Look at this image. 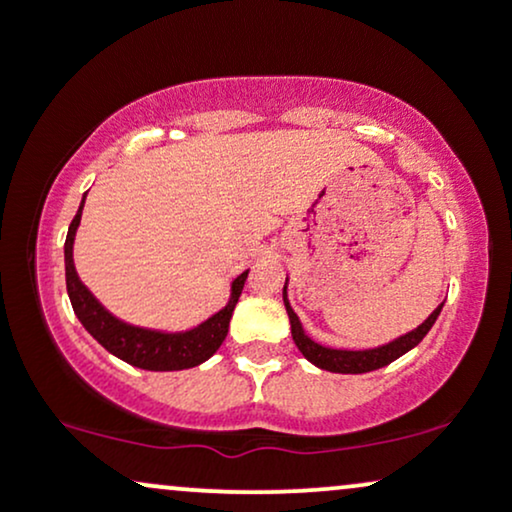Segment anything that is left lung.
Returning a JSON list of instances; mask_svg holds the SVG:
<instances>
[{
	"instance_id": "8db88e82",
	"label": "left lung",
	"mask_w": 512,
	"mask_h": 512,
	"mask_svg": "<svg viewBox=\"0 0 512 512\" xmlns=\"http://www.w3.org/2000/svg\"><path fill=\"white\" fill-rule=\"evenodd\" d=\"M286 284H289V276H286ZM286 284H284V305H286V313H289L293 342H296L298 351H301L313 366L330 370V373H351V375L370 373V370H378L387 366V363L397 361L399 356L407 354V351L414 349V346L426 337L428 330L433 327V322L438 320L440 310H443V303H440L438 308L433 310V313L428 315L419 327H416V330L402 334V337L392 339V342H387L383 346H373V349H332V346L315 342L313 337L305 334L301 320H298V315L293 313L289 296H286Z\"/></svg>"
}]
</instances>
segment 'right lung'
<instances>
[{
	"label": "right lung",
	"instance_id": "obj_1",
	"mask_svg": "<svg viewBox=\"0 0 512 512\" xmlns=\"http://www.w3.org/2000/svg\"><path fill=\"white\" fill-rule=\"evenodd\" d=\"M86 195L81 199V207L69 223L67 240H64V276H67V293L69 301L84 330L96 339L103 349L110 354L122 358L134 368L144 370H185L195 368L204 363L219 351L228 334V322H231L233 308H236L240 293H243L245 279H248L250 269L238 274L231 281V298L223 305L219 313L199 322L197 327L182 332H163L149 330V327L129 325L110 313L105 305L86 289L84 281L79 279L74 267V238L76 228L81 223V211H84Z\"/></svg>",
	"mask_w": 512,
	"mask_h": 512
}]
</instances>
